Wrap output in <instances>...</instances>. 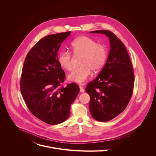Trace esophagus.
Returning <instances> with one entry per match:
<instances>
[{"label":"esophagus","instance_id":"esophagus-1","mask_svg":"<svg viewBox=\"0 0 156 156\" xmlns=\"http://www.w3.org/2000/svg\"><path fill=\"white\" fill-rule=\"evenodd\" d=\"M84 84H79V86H80V92H81V93H84V88H83V87L82 86H84Z\"/></svg>","mask_w":156,"mask_h":156}]
</instances>
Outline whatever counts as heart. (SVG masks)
<instances>
[{"instance_id": "obj_1", "label": "heart", "mask_w": 156, "mask_h": 156, "mask_svg": "<svg viewBox=\"0 0 156 156\" xmlns=\"http://www.w3.org/2000/svg\"><path fill=\"white\" fill-rule=\"evenodd\" d=\"M71 48L75 55H81L80 66L75 69L68 76L70 81L81 83L90 76L91 70L99 71L104 65L107 57L106 47L97 44L93 39L86 36L76 37L71 42ZM58 62L66 70L73 69L71 54L66 50L62 51L58 55Z\"/></svg>"}]
</instances>
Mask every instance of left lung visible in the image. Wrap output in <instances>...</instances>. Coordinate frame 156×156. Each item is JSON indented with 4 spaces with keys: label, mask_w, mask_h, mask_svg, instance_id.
I'll use <instances>...</instances> for the list:
<instances>
[{
    "label": "left lung",
    "mask_w": 156,
    "mask_h": 156,
    "mask_svg": "<svg viewBox=\"0 0 156 156\" xmlns=\"http://www.w3.org/2000/svg\"><path fill=\"white\" fill-rule=\"evenodd\" d=\"M90 33L105 34L110 42L105 65L86 87L90 96L89 107L91 116L98 121L107 122L119 115L127 106L134 86V73L126 48L112 32L97 30Z\"/></svg>",
    "instance_id": "1"
}]
</instances>
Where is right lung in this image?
<instances>
[{"label": "right lung", "instance_id": "add662e5", "mask_svg": "<svg viewBox=\"0 0 156 156\" xmlns=\"http://www.w3.org/2000/svg\"><path fill=\"white\" fill-rule=\"evenodd\" d=\"M71 32L51 34L40 39L28 53L22 69L20 90L31 112L49 125L63 122L80 92L75 83L59 87L65 74L58 62L61 43Z\"/></svg>", "mask_w": 156, "mask_h": 156}]
</instances>
